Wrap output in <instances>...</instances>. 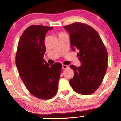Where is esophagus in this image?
<instances>
[{
	"instance_id": "obj_1",
	"label": "esophagus",
	"mask_w": 121,
	"mask_h": 121,
	"mask_svg": "<svg viewBox=\"0 0 121 121\" xmlns=\"http://www.w3.org/2000/svg\"><path fill=\"white\" fill-rule=\"evenodd\" d=\"M62 68L63 69H67L68 68V65H62Z\"/></svg>"
}]
</instances>
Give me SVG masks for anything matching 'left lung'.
Wrapping results in <instances>:
<instances>
[{
    "instance_id": "1",
    "label": "left lung",
    "mask_w": 121,
    "mask_h": 121,
    "mask_svg": "<svg viewBox=\"0 0 121 121\" xmlns=\"http://www.w3.org/2000/svg\"><path fill=\"white\" fill-rule=\"evenodd\" d=\"M69 33L73 50L79 51L80 67L72 65L74 76L70 84L76 93L89 95L100 86L108 66V53L99 33L85 23L75 22L64 26Z\"/></svg>"
}]
</instances>
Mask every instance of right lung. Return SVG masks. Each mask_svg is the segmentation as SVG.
<instances>
[{"mask_svg":"<svg viewBox=\"0 0 121 121\" xmlns=\"http://www.w3.org/2000/svg\"><path fill=\"white\" fill-rule=\"evenodd\" d=\"M53 27L30 26L20 37L16 55L19 75L28 91L39 99L47 100L55 95L61 64L50 65L43 59L45 35Z\"/></svg>","mask_w":121,"mask_h":121,"instance_id":"1","label":"right lung"}]
</instances>
